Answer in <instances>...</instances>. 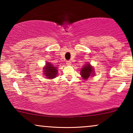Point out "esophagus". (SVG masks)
<instances>
[{
    "mask_svg": "<svg viewBox=\"0 0 133 133\" xmlns=\"http://www.w3.org/2000/svg\"><path fill=\"white\" fill-rule=\"evenodd\" d=\"M66 65H71V61H67L66 62Z\"/></svg>",
    "mask_w": 133,
    "mask_h": 133,
    "instance_id": "1",
    "label": "esophagus"
}]
</instances>
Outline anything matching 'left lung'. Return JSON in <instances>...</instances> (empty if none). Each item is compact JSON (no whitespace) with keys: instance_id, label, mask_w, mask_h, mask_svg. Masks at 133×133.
I'll return each instance as SVG.
<instances>
[{"instance_id":"1","label":"left lung","mask_w":133,"mask_h":133,"mask_svg":"<svg viewBox=\"0 0 133 133\" xmlns=\"http://www.w3.org/2000/svg\"><path fill=\"white\" fill-rule=\"evenodd\" d=\"M80 74H81L82 78L85 81H87L90 77L95 76L94 67L90 63H87L82 68Z\"/></svg>"}]
</instances>
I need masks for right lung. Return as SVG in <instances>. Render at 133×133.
Instances as JSON below:
<instances>
[{
  "label": "right lung",
  "instance_id": "add662e5",
  "mask_svg": "<svg viewBox=\"0 0 133 133\" xmlns=\"http://www.w3.org/2000/svg\"><path fill=\"white\" fill-rule=\"evenodd\" d=\"M43 75L48 79H53L57 77L58 74L57 68L52 63L46 62L43 68Z\"/></svg>",
  "mask_w": 133,
  "mask_h": 133
}]
</instances>
